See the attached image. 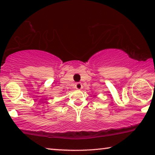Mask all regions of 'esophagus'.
Listing matches in <instances>:
<instances>
[{
  "label": "esophagus",
  "mask_w": 155,
  "mask_h": 155,
  "mask_svg": "<svg viewBox=\"0 0 155 155\" xmlns=\"http://www.w3.org/2000/svg\"><path fill=\"white\" fill-rule=\"evenodd\" d=\"M75 87L76 88L78 89V90H81L83 87V85L81 84V83L80 82H78V83H76V85H75Z\"/></svg>",
  "instance_id": "obj_1"
}]
</instances>
